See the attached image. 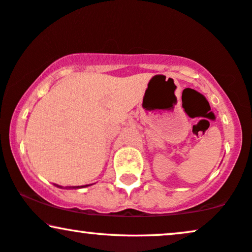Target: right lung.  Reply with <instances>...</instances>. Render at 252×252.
<instances>
[{"instance_id":"1","label":"right lung","mask_w":252,"mask_h":252,"mask_svg":"<svg viewBox=\"0 0 252 252\" xmlns=\"http://www.w3.org/2000/svg\"><path fill=\"white\" fill-rule=\"evenodd\" d=\"M88 185H86V186H81V187H87ZM58 187H62V186H58ZM80 186H73V187H67V189H81Z\"/></svg>"}]
</instances>
